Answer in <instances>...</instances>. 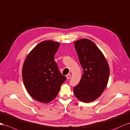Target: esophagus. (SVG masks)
Segmentation results:
<instances>
[{
    "label": "esophagus",
    "instance_id": "34e87169",
    "mask_svg": "<svg viewBox=\"0 0 130 130\" xmlns=\"http://www.w3.org/2000/svg\"><path fill=\"white\" fill-rule=\"evenodd\" d=\"M71 77V75L70 74H68L67 75H66V78H67V79H70Z\"/></svg>",
    "mask_w": 130,
    "mask_h": 130
}]
</instances>
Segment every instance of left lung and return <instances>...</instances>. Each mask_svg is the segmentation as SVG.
<instances>
[{
    "label": "left lung",
    "mask_w": 130,
    "mask_h": 130,
    "mask_svg": "<svg viewBox=\"0 0 130 130\" xmlns=\"http://www.w3.org/2000/svg\"><path fill=\"white\" fill-rule=\"evenodd\" d=\"M83 74L78 85L74 88L79 101L91 103L102 95L107 86L110 69L104 54L94 42L82 38L74 42Z\"/></svg>",
    "instance_id": "left-lung-1"
}]
</instances>
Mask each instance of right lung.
Returning <instances> with one entry per match:
<instances>
[{
  "mask_svg": "<svg viewBox=\"0 0 130 130\" xmlns=\"http://www.w3.org/2000/svg\"><path fill=\"white\" fill-rule=\"evenodd\" d=\"M59 46L58 42L42 41L25 60L22 71L23 81L29 94L37 101L44 103L52 101L66 79L54 61Z\"/></svg>",
  "mask_w": 130,
  "mask_h": 130,
  "instance_id": "add662e5",
  "label": "right lung"
}]
</instances>
